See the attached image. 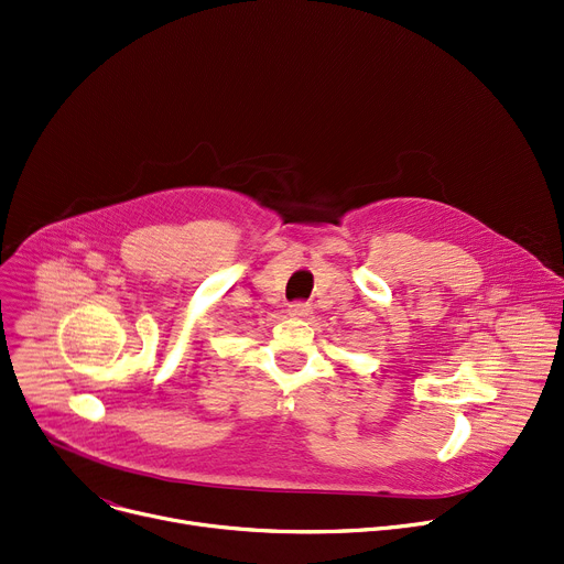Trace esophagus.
I'll use <instances>...</instances> for the list:
<instances>
[{"instance_id":"obj_1","label":"esophagus","mask_w":564,"mask_h":564,"mask_svg":"<svg viewBox=\"0 0 564 564\" xmlns=\"http://www.w3.org/2000/svg\"><path fill=\"white\" fill-rule=\"evenodd\" d=\"M290 315L292 317H306V315H311V306L308 304H304V302H294V304H290Z\"/></svg>"}]
</instances>
